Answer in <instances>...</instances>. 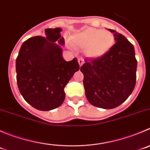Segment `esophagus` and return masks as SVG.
Masks as SVG:
<instances>
[{"label": "esophagus", "mask_w": 150, "mask_h": 150, "mask_svg": "<svg viewBox=\"0 0 150 150\" xmlns=\"http://www.w3.org/2000/svg\"><path fill=\"white\" fill-rule=\"evenodd\" d=\"M84 63V60L82 58H78V64H79L80 67H81L83 65V64Z\"/></svg>", "instance_id": "obj_1"}]
</instances>
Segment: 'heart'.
I'll return each instance as SVG.
<instances>
[{
    "instance_id": "obj_1",
    "label": "heart",
    "mask_w": 150,
    "mask_h": 150,
    "mask_svg": "<svg viewBox=\"0 0 150 150\" xmlns=\"http://www.w3.org/2000/svg\"><path fill=\"white\" fill-rule=\"evenodd\" d=\"M72 42L78 48L86 50L89 57L98 58L110 51L114 44L115 38L109 31L87 28L75 35Z\"/></svg>"
}]
</instances>
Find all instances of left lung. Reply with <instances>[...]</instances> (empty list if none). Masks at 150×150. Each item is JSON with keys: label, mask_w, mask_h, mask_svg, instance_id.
<instances>
[{"label": "left lung", "mask_w": 150, "mask_h": 150, "mask_svg": "<svg viewBox=\"0 0 150 150\" xmlns=\"http://www.w3.org/2000/svg\"><path fill=\"white\" fill-rule=\"evenodd\" d=\"M114 33L115 43L101 57L85 60L81 67L88 101L95 107L113 109L124 103L135 88V50L123 35Z\"/></svg>", "instance_id": "8db88e82"}]
</instances>
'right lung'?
Instances as JSON below:
<instances>
[{
  "label": "right lung",
  "instance_id": "right-lung-1",
  "mask_svg": "<svg viewBox=\"0 0 150 150\" xmlns=\"http://www.w3.org/2000/svg\"><path fill=\"white\" fill-rule=\"evenodd\" d=\"M61 28L46 29V37L35 36L23 43L16 58L17 83L28 103L41 111L60 107L65 99L64 87L79 70L77 58L66 61Z\"/></svg>",
  "mask_w": 150,
  "mask_h": 150
}]
</instances>
